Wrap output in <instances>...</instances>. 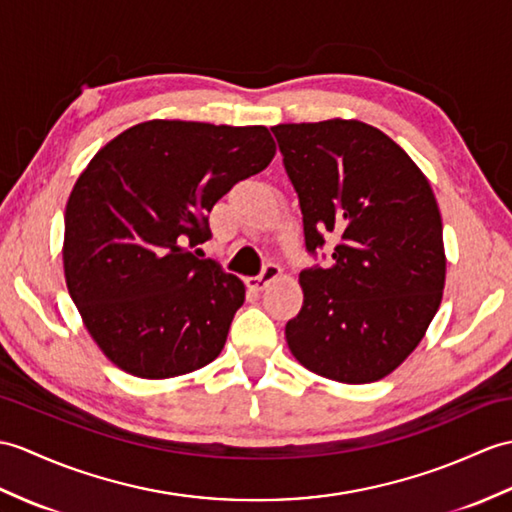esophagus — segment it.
I'll return each mask as SVG.
<instances>
[{"mask_svg": "<svg viewBox=\"0 0 512 512\" xmlns=\"http://www.w3.org/2000/svg\"><path fill=\"white\" fill-rule=\"evenodd\" d=\"M279 275H281V268L277 264H266L264 270H261V275L251 277L246 283H248V288H253V290H264L266 285L270 281H275Z\"/></svg>", "mask_w": 512, "mask_h": 512, "instance_id": "esophagus-1", "label": "esophagus"}]
</instances>
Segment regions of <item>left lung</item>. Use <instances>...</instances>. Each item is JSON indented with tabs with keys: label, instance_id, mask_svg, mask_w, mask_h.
Instances as JSON below:
<instances>
[{
	"label": "left lung",
	"instance_id": "obj_1",
	"mask_svg": "<svg viewBox=\"0 0 512 512\" xmlns=\"http://www.w3.org/2000/svg\"><path fill=\"white\" fill-rule=\"evenodd\" d=\"M312 257L292 355L342 384L386 377L421 342L445 285L443 222L430 183L382 130L358 120L272 126Z\"/></svg>",
	"mask_w": 512,
	"mask_h": 512
}]
</instances>
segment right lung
Here are the masks:
<instances>
[{
	"instance_id": "1",
	"label": "right lung",
	"mask_w": 512,
	"mask_h": 512,
	"mask_svg": "<svg viewBox=\"0 0 512 512\" xmlns=\"http://www.w3.org/2000/svg\"><path fill=\"white\" fill-rule=\"evenodd\" d=\"M266 126L152 120L109 141L65 209V279L89 334L115 366L165 379L220 355L244 283L194 251L209 211L268 168Z\"/></svg>"
}]
</instances>
